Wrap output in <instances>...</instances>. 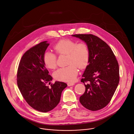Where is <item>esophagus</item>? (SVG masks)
Segmentation results:
<instances>
[{"instance_id":"1","label":"esophagus","mask_w":134,"mask_h":134,"mask_svg":"<svg viewBox=\"0 0 134 134\" xmlns=\"http://www.w3.org/2000/svg\"><path fill=\"white\" fill-rule=\"evenodd\" d=\"M67 84H68V85L69 86H71L74 85L75 84V83H73V82H69V83H68Z\"/></svg>"}]
</instances>
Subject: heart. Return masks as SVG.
Returning <instances> with one entry per match:
<instances>
[{
  "mask_svg": "<svg viewBox=\"0 0 134 134\" xmlns=\"http://www.w3.org/2000/svg\"><path fill=\"white\" fill-rule=\"evenodd\" d=\"M58 55H66L68 66L61 68L54 72V77L63 82H73L78 74V68L83 69L88 64L90 50L85 42L77 43L76 41L64 39L58 42L53 47ZM43 62L46 66L54 69L57 66V55L50 51H46L43 55Z\"/></svg>",
  "mask_w": 134,
  "mask_h": 134,
  "instance_id": "1",
  "label": "heart"
}]
</instances>
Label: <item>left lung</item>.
<instances>
[{"label":"left lung","instance_id":"left-lung-1","mask_svg":"<svg viewBox=\"0 0 134 134\" xmlns=\"http://www.w3.org/2000/svg\"><path fill=\"white\" fill-rule=\"evenodd\" d=\"M84 41L90 50L89 64L81 82L85 91L81 103L91 111H97L110 102L120 81L119 66L113 52L106 43L92 34H75Z\"/></svg>","mask_w":134,"mask_h":134}]
</instances>
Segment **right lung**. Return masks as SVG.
Listing matches in <instances>:
<instances>
[{
  "label": "right lung",
  "mask_w": 134,
  "mask_h": 134,
  "mask_svg": "<svg viewBox=\"0 0 134 134\" xmlns=\"http://www.w3.org/2000/svg\"><path fill=\"white\" fill-rule=\"evenodd\" d=\"M49 45L45 41L27 50L21 58L17 71V84L23 97L32 108L42 112L51 111L58 104L62 91L67 86L61 82L51 84L52 77L43 62Z\"/></svg>",
  "instance_id": "right-lung-1"
}]
</instances>
